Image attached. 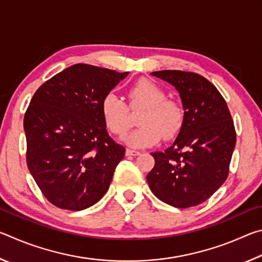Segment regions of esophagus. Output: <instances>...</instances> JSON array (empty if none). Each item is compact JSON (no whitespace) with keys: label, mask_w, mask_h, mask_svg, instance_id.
I'll list each match as a JSON object with an SVG mask.
<instances>
[{"label":"esophagus","mask_w":262,"mask_h":262,"mask_svg":"<svg viewBox=\"0 0 262 262\" xmlns=\"http://www.w3.org/2000/svg\"><path fill=\"white\" fill-rule=\"evenodd\" d=\"M137 155H140V151H137V150H133V149L126 150V156H137Z\"/></svg>","instance_id":"obj_1"}]
</instances>
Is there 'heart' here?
Instances as JSON below:
<instances>
[{
    "label": "heart",
    "instance_id": "obj_1",
    "mask_svg": "<svg viewBox=\"0 0 262 262\" xmlns=\"http://www.w3.org/2000/svg\"><path fill=\"white\" fill-rule=\"evenodd\" d=\"M163 89L147 78H141L128 90L132 110H142L137 122L140 127L123 137L133 148L151 147L161 142L163 136L171 139L183 126L184 111L174 100L165 98ZM101 114L106 126L114 134L122 135L132 125L129 108L120 97L106 95L101 101Z\"/></svg>",
    "mask_w": 262,
    "mask_h": 262
}]
</instances>
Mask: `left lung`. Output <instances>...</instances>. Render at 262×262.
Wrapping results in <instances>:
<instances>
[{"label":"left lung","mask_w":262,"mask_h":262,"mask_svg":"<svg viewBox=\"0 0 262 262\" xmlns=\"http://www.w3.org/2000/svg\"><path fill=\"white\" fill-rule=\"evenodd\" d=\"M179 92L183 126L173 144L155 151V166L147 176L151 192L176 208L208 200L229 174L236 130L228 105L214 84L201 75L181 70L151 73Z\"/></svg>","instance_id":"obj_1"}]
</instances>
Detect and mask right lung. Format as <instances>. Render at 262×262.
Returning <instances> with one entry per match:
<instances>
[{"instance_id":"obj_1","label":"right lung","mask_w":262,"mask_h":262,"mask_svg":"<svg viewBox=\"0 0 262 262\" xmlns=\"http://www.w3.org/2000/svg\"><path fill=\"white\" fill-rule=\"evenodd\" d=\"M127 75L77 63L43 83L30 101L26 162L45 198L61 209L98 202L125 157L106 130L101 101Z\"/></svg>"}]
</instances>
